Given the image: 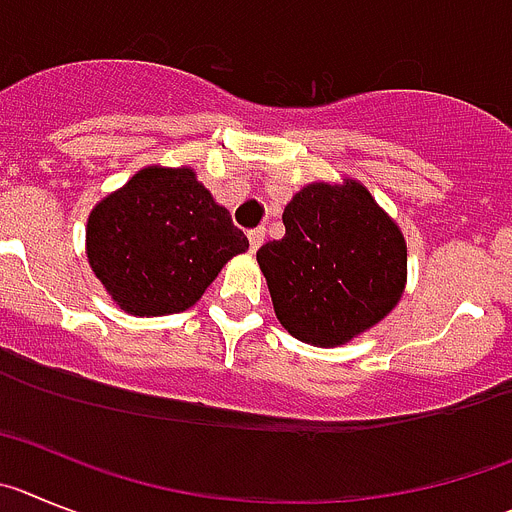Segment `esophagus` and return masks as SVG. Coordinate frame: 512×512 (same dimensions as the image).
Listing matches in <instances>:
<instances>
[{
    "label": "esophagus",
    "instance_id": "obj_1",
    "mask_svg": "<svg viewBox=\"0 0 512 512\" xmlns=\"http://www.w3.org/2000/svg\"><path fill=\"white\" fill-rule=\"evenodd\" d=\"M247 239H250V252H257V250H260L262 242H265V229H262V227L252 229V232L247 234Z\"/></svg>",
    "mask_w": 512,
    "mask_h": 512
}]
</instances>
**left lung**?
I'll return each instance as SVG.
<instances>
[{
  "mask_svg": "<svg viewBox=\"0 0 512 512\" xmlns=\"http://www.w3.org/2000/svg\"><path fill=\"white\" fill-rule=\"evenodd\" d=\"M285 237L257 250L278 321L313 347H339L380 324L408 283L398 222L354 178L313 181L283 211Z\"/></svg>",
  "mask_w": 512,
  "mask_h": 512,
  "instance_id": "obj_1",
  "label": "left lung"
}]
</instances>
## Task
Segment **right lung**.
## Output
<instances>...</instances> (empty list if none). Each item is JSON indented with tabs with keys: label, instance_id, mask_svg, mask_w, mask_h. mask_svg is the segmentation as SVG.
Listing matches in <instances>:
<instances>
[{
	"label": "right lung",
	"instance_id": "add662e5",
	"mask_svg": "<svg viewBox=\"0 0 512 512\" xmlns=\"http://www.w3.org/2000/svg\"><path fill=\"white\" fill-rule=\"evenodd\" d=\"M250 242L191 165H145L91 209L86 257L130 316L191 308Z\"/></svg>",
	"mask_w": 512,
	"mask_h": 512
}]
</instances>
